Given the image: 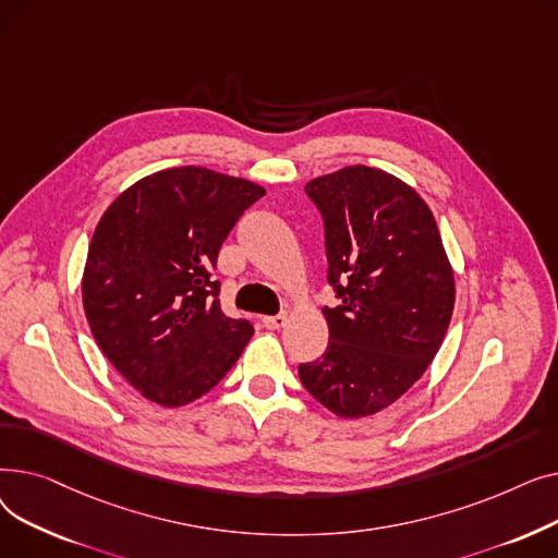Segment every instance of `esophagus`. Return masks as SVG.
Returning a JSON list of instances; mask_svg holds the SVG:
<instances>
[{"label":"esophagus","mask_w":558,"mask_h":558,"mask_svg":"<svg viewBox=\"0 0 558 558\" xmlns=\"http://www.w3.org/2000/svg\"><path fill=\"white\" fill-rule=\"evenodd\" d=\"M262 324H264V328H269V330H280V328H284V326H287V314L264 316V318H262Z\"/></svg>","instance_id":"esophagus-1"}]
</instances>
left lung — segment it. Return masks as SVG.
I'll use <instances>...</instances> for the list:
<instances>
[{
    "label": "left lung",
    "mask_w": 558,
    "mask_h": 558,
    "mask_svg": "<svg viewBox=\"0 0 558 558\" xmlns=\"http://www.w3.org/2000/svg\"><path fill=\"white\" fill-rule=\"evenodd\" d=\"M326 221V355L303 387L335 416L383 412L418 383L454 310V271L429 205L398 175L350 165L305 185Z\"/></svg>",
    "instance_id": "8db88e82"
}]
</instances>
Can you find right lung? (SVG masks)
Returning a JSON list of instances; mask_svg holds the SVG:
<instances>
[{
	"label": "right lung",
	"instance_id": "1",
	"mask_svg": "<svg viewBox=\"0 0 558 558\" xmlns=\"http://www.w3.org/2000/svg\"><path fill=\"white\" fill-rule=\"evenodd\" d=\"M262 185L171 167L126 187L101 215L81 280L101 353L146 400L183 407L208 393L253 337L221 312L217 255Z\"/></svg>",
	"mask_w": 558,
	"mask_h": 558
}]
</instances>
